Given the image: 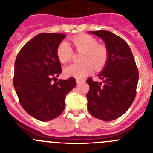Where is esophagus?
I'll use <instances>...</instances> for the list:
<instances>
[{
	"label": "esophagus",
	"instance_id": "34e87169",
	"mask_svg": "<svg viewBox=\"0 0 153 153\" xmlns=\"http://www.w3.org/2000/svg\"><path fill=\"white\" fill-rule=\"evenodd\" d=\"M85 82V79H76V83L77 84H80V83H83Z\"/></svg>",
	"mask_w": 153,
	"mask_h": 153
}]
</instances>
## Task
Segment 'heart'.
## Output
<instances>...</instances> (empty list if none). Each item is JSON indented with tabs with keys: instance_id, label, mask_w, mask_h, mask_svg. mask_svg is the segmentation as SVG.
Segmentation results:
<instances>
[{
	"instance_id": "b5f03b06",
	"label": "heart",
	"mask_w": 153,
	"mask_h": 153,
	"mask_svg": "<svg viewBox=\"0 0 153 153\" xmlns=\"http://www.w3.org/2000/svg\"><path fill=\"white\" fill-rule=\"evenodd\" d=\"M73 44L78 52H83L81 60L83 63L71 64L64 69L67 76L81 79L93 71L94 66L100 70L106 65L108 60V51L105 46L97 44L94 37L87 34H79L73 37ZM56 56L60 63H66L71 60L73 51L67 42H61L56 48Z\"/></svg>"
}]
</instances>
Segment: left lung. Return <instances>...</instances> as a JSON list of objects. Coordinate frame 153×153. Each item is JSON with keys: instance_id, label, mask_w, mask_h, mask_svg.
<instances>
[{"instance_id": "1", "label": "left lung", "mask_w": 153, "mask_h": 153, "mask_svg": "<svg viewBox=\"0 0 153 153\" xmlns=\"http://www.w3.org/2000/svg\"><path fill=\"white\" fill-rule=\"evenodd\" d=\"M88 33L103 40L108 60L98 75L102 82L86 80L90 86L87 108L96 118L112 121L123 115L134 101L139 71L130 47L121 37L107 30Z\"/></svg>"}]
</instances>
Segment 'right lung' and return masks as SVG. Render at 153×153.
Wrapping results in <instances>:
<instances>
[{
    "label": "right lung",
    "instance_id": "right-lung-1",
    "mask_svg": "<svg viewBox=\"0 0 153 153\" xmlns=\"http://www.w3.org/2000/svg\"><path fill=\"white\" fill-rule=\"evenodd\" d=\"M65 36L39 33L21 48L14 63L13 83L20 103L28 114L43 122L63 113L66 96L76 84L74 77L51 83L62 71L56 48Z\"/></svg>",
    "mask_w": 153,
    "mask_h": 153
}]
</instances>
